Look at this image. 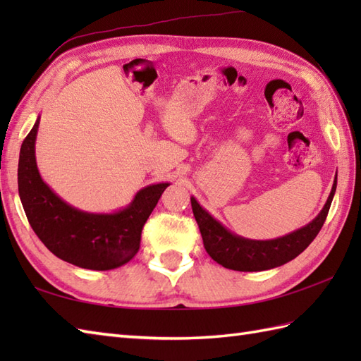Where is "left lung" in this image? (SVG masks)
Here are the masks:
<instances>
[{
  "mask_svg": "<svg viewBox=\"0 0 361 361\" xmlns=\"http://www.w3.org/2000/svg\"><path fill=\"white\" fill-rule=\"evenodd\" d=\"M336 190V176L324 208L310 224L271 240L245 239L229 231L190 197L194 217L200 228L204 250L221 267L235 271H264L281 267L301 255L323 228Z\"/></svg>",
  "mask_w": 361,
  "mask_h": 361,
  "instance_id": "1",
  "label": "left lung"
}]
</instances>
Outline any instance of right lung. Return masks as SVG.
I'll return each instance as SVG.
<instances>
[{"label": "right lung", "instance_id": "add662e5", "mask_svg": "<svg viewBox=\"0 0 361 361\" xmlns=\"http://www.w3.org/2000/svg\"><path fill=\"white\" fill-rule=\"evenodd\" d=\"M40 118L21 144L18 194L26 217L44 247L59 259L87 270H113L140 250L142 226L171 183L141 189L124 209L110 214L80 211L43 181L35 161Z\"/></svg>", "mask_w": 361, "mask_h": 361}]
</instances>
